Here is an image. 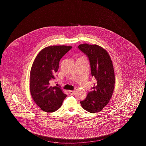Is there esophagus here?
Listing matches in <instances>:
<instances>
[{
    "label": "esophagus",
    "instance_id": "esophagus-1",
    "mask_svg": "<svg viewBox=\"0 0 146 146\" xmlns=\"http://www.w3.org/2000/svg\"><path fill=\"white\" fill-rule=\"evenodd\" d=\"M69 93H70V95H72L75 93V91L70 90L69 91Z\"/></svg>",
    "mask_w": 146,
    "mask_h": 146
}]
</instances>
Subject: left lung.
<instances>
[{
  "label": "left lung",
  "instance_id": "8db88e82",
  "mask_svg": "<svg viewBox=\"0 0 146 146\" xmlns=\"http://www.w3.org/2000/svg\"><path fill=\"white\" fill-rule=\"evenodd\" d=\"M78 48L88 56L91 75L96 79L93 91L80 102L86 111L96 113L101 111L111 100L115 85V74L110 56L101 46L88 44H80Z\"/></svg>",
  "mask_w": 146,
  "mask_h": 146
}]
</instances>
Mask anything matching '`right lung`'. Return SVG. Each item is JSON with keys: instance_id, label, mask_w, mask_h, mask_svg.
Wrapping results in <instances>:
<instances>
[{"instance_id": "right-lung-1", "label": "right lung", "mask_w": 146, "mask_h": 146, "mask_svg": "<svg viewBox=\"0 0 146 146\" xmlns=\"http://www.w3.org/2000/svg\"><path fill=\"white\" fill-rule=\"evenodd\" d=\"M70 46L53 45L38 53L30 72L29 90L35 103L45 112L59 109L67 95L60 88L52 86L54 75L59 67L61 58L72 49Z\"/></svg>"}]
</instances>
